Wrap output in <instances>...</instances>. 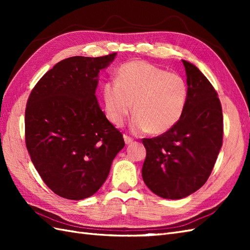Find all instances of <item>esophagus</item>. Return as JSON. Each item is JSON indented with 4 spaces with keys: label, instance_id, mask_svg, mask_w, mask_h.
<instances>
[{
    "label": "esophagus",
    "instance_id": "34e87169",
    "mask_svg": "<svg viewBox=\"0 0 250 250\" xmlns=\"http://www.w3.org/2000/svg\"><path fill=\"white\" fill-rule=\"evenodd\" d=\"M124 139H125V144H131L132 142H133V139H132V137H130V136H128V135H124Z\"/></svg>",
    "mask_w": 250,
    "mask_h": 250
}]
</instances>
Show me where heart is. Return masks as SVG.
Segmentation results:
<instances>
[{
  "instance_id": "b5f03b06",
  "label": "heart",
  "mask_w": 250,
  "mask_h": 250,
  "mask_svg": "<svg viewBox=\"0 0 250 250\" xmlns=\"http://www.w3.org/2000/svg\"><path fill=\"white\" fill-rule=\"evenodd\" d=\"M116 82L103 86L105 114L115 125H121L132 110L131 129L162 134L182 118L188 98L185 79L145 61H131L118 70Z\"/></svg>"
}]
</instances>
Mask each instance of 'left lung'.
<instances>
[{
	"label": "left lung",
	"instance_id": "1",
	"mask_svg": "<svg viewBox=\"0 0 250 250\" xmlns=\"http://www.w3.org/2000/svg\"><path fill=\"white\" fill-rule=\"evenodd\" d=\"M188 98L182 118L171 130L144 139L142 176L153 193L178 200L195 192L213 171L222 146L224 118L216 90L192 63L183 60Z\"/></svg>",
	"mask_w": 250,
	"mask_h": 250
}]
</instances>
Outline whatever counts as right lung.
<instances>
[{
	"label": "right lung",
	"mask_w": 250,
	"mask_h": 250,
	"mask_svg": "<svg viewBox=\"0 0 250 250\" xmlns=\"http://www.w3.org/2000/svg\"><path fill=\"white\" fill-rule=\"evenodd\" d=\"M116 55L60 61L35 84L26 103V149L44 183L64 199L97 192L125 147L95 97L99 73Z\"/></svg>",
	"instance_id": "add662e5"
}]
</instances>
